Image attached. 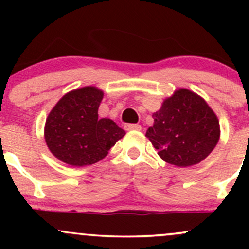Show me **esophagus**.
<instances>
[{
    "label": "esophagus",
    "mask_w": 249,
    "mask_h": 249,
    "mask_svg": "<svg viewBox=\"0 0 249 249\" xmlns=\"http://www.w3.org/2000/svg\"><path fill=\"white\" fill-rule=\"evenodd\" d=\"M124 127H125V130H126V131H131V130L139 131L142 128L141 125H139V124H126Z\"/></svg>",
    "instance_id": "esophagus-1"
}]
</instances>
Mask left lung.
<instances>
[{
	"label": "left lung",
	"mask_w": 249,
	"mask_h": 249,
	"mask_svg": "<svg viewBox=\"0 0 249 249\" xmlns=\"http://www.w3.org/2000/svg\"><path fill=\"white\" fill-rule=\"evenodd\" d=\"M146 137L168 164L187 167L204 160L218 144L220 125L201 97L187 89L176 91L153 115Z\"/></svg>",
	"instance_id": "1"
}]
</instances>
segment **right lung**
<instances>
[{
	"mask_svg": "<svg viewBox=\"0 0 249 249\" xmlns=\"http://www.w3.org/2000/svg\"><path fill=\"white\" fill-rule=\"evenodd\" d=\"M103 92L85 87L63 96L45 122L44 137L51 153L71 166L102 160L125 131L108 118H98Z\"/></svg>",
	"mask_w": 249,
	"mask_h": 249,
	"instance_id": "right-lung-1",
	"label": "right lung"
}]
</instances>
